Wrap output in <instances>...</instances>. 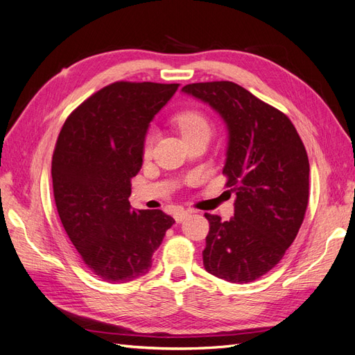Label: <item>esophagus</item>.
Here are the masks:
<instances>
[{"mask_svg": "<svg viewBox=\"0 0 355 355\" xmlns=\"http://www.w3.org/2000/svg\"><path fill=\"white\" fill-rule=\"evenodd\" d=\"M189 214H191L189 210H179L175 213V219H176V222H182V220H185Z\"/></svg>", "mask_w": 355, "mask_h": 355, "instance_id": "1", "label": "esophagus"}]
</instances>
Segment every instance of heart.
Masks as SVG:
<instances>
[{"mask_svg": "<svg viewBox=\"0 0 355 355\" xmlns=\"http://www.w3.org/2000/svg\"><path fill=\"white\" fill-rule=\"evenodd\" d=\"M173 123L187 141L201 133H210V123L207 120V116L196 108L179 111L173 118ZM153 146H154V135L146 133L142 144V155L145 158L151 157Z\"/></svg>", "mask_w": 355, "mask_h": 355, "instance_id": "obj_1", "label": "heart"}]
</instances>
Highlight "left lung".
Wrapping results in <instances>:
<instances>
[{"label":"left lung","mask_w":355,"mask_h":355,"mask_svg":"<svg viewBox=\"0 0 355 355\" xmlns=\"http://www.w3.org/2000/svg\"><path fill=\"white\" fill-rule=\"evenodd\" d=\"M182 92L209 103L230 132L225 187L235 192L234 218L210 223L206 271L230 283H252L283 259L304 222L309 161L288 116L232 81L194 83Z\"/></svg>","instance_id":"obj_1"}]
</instances>
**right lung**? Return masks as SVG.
I'll use <instances>...</instances> for the list:
<instances>
[{"label":"right lung","instance_id":"1","mask_svg":"<svg viewBox=\"0 0 355 355\" xmlns=\"http://www.w3.org/2000/svg\"><path fill=\"white\" fill-rule=\"evenodd\" d=\"M179 84L116 81L67 118L51 158L60 222L81 261L108 283L149 271L175 219L161 210H132V178L154 115Z\"/></svg>","mask_w":355,"mask_h":355}]
</instances>
